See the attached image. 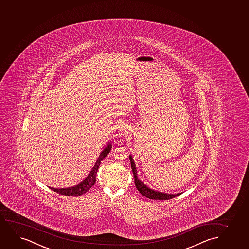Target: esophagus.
Instances as JSON below:
<instances>
[{
  "label": "esophagus",
  "instance_id": "obj_1",
  "mask_svg": "<svg viewBox=\"0 0 249 249\" xmlns=\"http://www.w3.org/2000/svg\"><path fill=\"white\" fill-rule=\"evenodd\" d=\"M119 136L120 137H125V136H126V129L125 126H122L120 127V129H119Z\"/></svg>",
  "mask_w": 249,
  "mask_h": 249
}]
</instances>
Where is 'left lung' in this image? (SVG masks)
<instances>
[{"label": "left lung", "mask_w": 249, "mask_h": 249, "mask_svg": "<svg viewBox=\"0 0 249 249\" xmlns=\"http://www.w3.org/2000/svg\"><path fill=\"white\" fill-rule=\"evenodd\" d=\"M129 159H130V162H131L132 173H133V175H134V182H135L136 188L138 189V191H139L143 196L147 197L148 199H152V200H170V199H172V198L178 196H179V195L181 194H167L152 190V189L148 187L143 182L141 181V180L138 178L135 163H134V160L132 159V155H129Z\"/></svg>", "instance_id": "8db88e82"}]
</instances>
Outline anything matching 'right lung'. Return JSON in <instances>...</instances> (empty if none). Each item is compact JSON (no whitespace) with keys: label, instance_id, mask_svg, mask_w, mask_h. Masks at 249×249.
Returning a JSON list of instances; mask_svg holds the SVG:
<instances>
[{"label":"right lung","instance_id":"add662e5","mask_svg":"<svg viewBox=\"0 0 249 249\" xmlns=\"http://www.w3.org/2000/svg\"><path fill=\"white\" fill-rule=\"evenodd\" d=\"M111 149V142H108L107 146L105 147L104 150L102 151L101 154L99 155V158L96 160L95 165L91 169V171L89 172L88 176L84 179L83 181L80 183V184L72 186V187L61 188V189L49 188L54 192H57V193L60 194V195H64V196H81V195L86 193L95 184V176H96L99 166L101 164L102 160L105 159V157L107 156V154L110 153Z\"/></svg>","mask_w":249,"mask_h":249}]
</instances>
